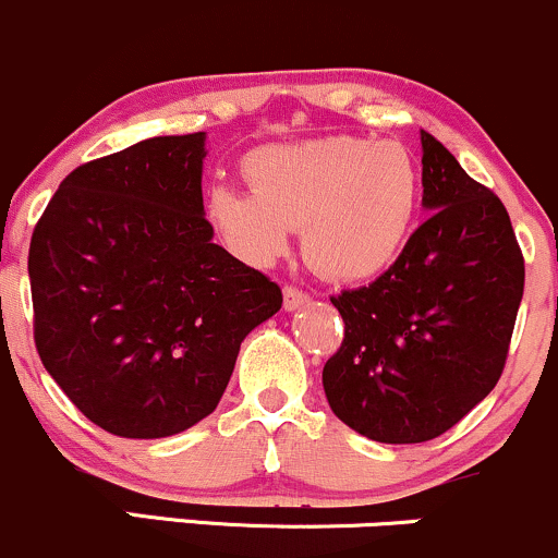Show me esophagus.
Masks as SVG:
<instances>
[{"instance_id":"esophagus-1","label":"esophagus","mask_w":558,"mask_h":558,"mask_svg":"<svg viewBox=\"0 0 558 558\" xmlns=\"http://www.w3.org/2000/svg\"><path fill=\"white\" fill-rule=\"evenodd\" d=\"M308 300H311V295L305 290H300V287H295V284H287L284 287V308L287 311L303 308V305L308 303Z\"/></svg>"}]
</instances>
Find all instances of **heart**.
<instances>
[{
	"label": "heart",
	"mask_w": 558,
	"mask_h": 558,
	"mask_svg": "<svg viewBox=\"0 0 558 558\" xmlns=\"http://www.w3.org/2000/svg\"><path fill=\"white\" fill-rule=\"evenodd\" d=\"M250 192L216 186L208 218L250 263H271L303 227L313 268L331 279H372L403 253L422 203V173L398 142L322 136L266 144L242 162Z\"/></svg>",
	"instance_id": "b5f03b06"
}]
</instances>
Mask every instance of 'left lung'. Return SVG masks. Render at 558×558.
<instances>
[{"label": "left lung", "instance_id": "8db88e82", "mask_svg": "<svg viewBox=\"0 0 558 558\" xmlns=\"http://www.w3.org/2000/svg\"><path fill=\"white\" fill-rule=\"evenodd\" d=\"M422 205L398 260L331 305L345 322L324 366L337 418L377 442H424L459 424L504 374L524 258L504 203L422 131Z\"/></svg>", "mask_w": 558, "mask_h": 558}]
</instances>
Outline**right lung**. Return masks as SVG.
I'll list each match as a JSON object with an SVG mask.
<instances>
[{
    "label": "right lung",
    "instance_id": "1",
    "mask_svg": "<svg viewBox=\"0 0 558 558\" xmlns=\"http://www.w3.org/2000/svg\"><path fill=\"white\" fill-rule=\"evenodd\" d=\"M205 131L155 136L62 179L31 236L34 340L89 422L179 435L213 414L277 281L213 242Z\"/></svg>",
    "mask_w": 558,
    "mask_h": 558
}]
</instances>
